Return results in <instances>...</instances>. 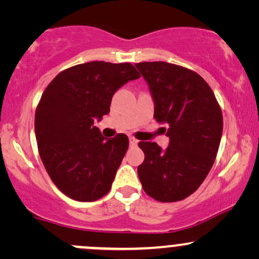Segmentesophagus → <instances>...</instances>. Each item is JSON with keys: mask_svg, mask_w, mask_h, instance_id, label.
Returning a JSON list of instances; mask_svg holds the SVG:
<instances>
[{"mask_svg": "<svg viewBox=\"0 0 259 259\" xmlns=\"http://www.w3.org/2000/svg\"><path fill=\"white\" fill-rule=\"evenodd\" d=\"M129 142H130V146H136L138 145V140H136L134 136H129Z\"/></svg>", "mask_w": 259, "mask_h": 259, "instance_id": "esophagus-1", "label": "esophagus"}]
</instances>
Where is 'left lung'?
<instances>
[{
  "mask_svg": "<svg viewBox=\"0 0 259 259\" xmlns=\"http://www.w3.org/2000/svg\"><path fill=\"white\" fill-rule=\"evenodd\" d=\"M135 67L150 86L154 119L164 124L169 146L141 141L145 160L138 167L144 191L159 202L189 197L206 179L221 145L223 114L204 79L191 69L167 62Z\"/></svg>",
  "mask_w": 259,
  "mask_h": 259,
  "instance_id": "8db88e82",
  "label": "left lung"
}]
</instances>
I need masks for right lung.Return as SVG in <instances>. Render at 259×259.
Listing matches in <instances>:
<instances>
[{
    "label": "right lung",
    "instance_id": "add662e5",
    "mask_svg": "<svg viewBox=\"0 0 259 259\" xmlns=\"http://www.w3.org/2000/svg\"><path fill=\"white\" fill-rule=\"evenodd\" d=\"M139 78L130 63L94 61L64 69L45 89L35 112L38 154L65 196L92 202L111 190L129 139L103 138L94 120L108 114L118 89Z\"/></svg>",
    "mask_w": 259,
    "mask_h": 259
}]
</instances>
